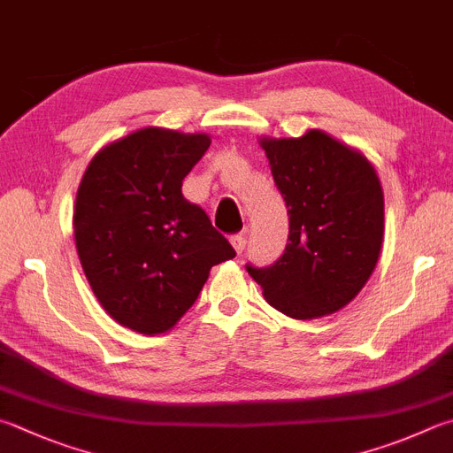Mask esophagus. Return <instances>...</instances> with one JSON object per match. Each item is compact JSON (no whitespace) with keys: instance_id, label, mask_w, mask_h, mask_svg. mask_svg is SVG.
Wrapping results in <instances>:
<instances>
[{"instance_id":"1","label":"esophagus","mask_w":453,"mask_h":453,"mask_svg":"<svg viewBox=\"0 0 453 453\" xmlns=\"http://www.w3.org/2000/svg\"><path fill=\"white\" fill-rule=\"evenodd\" d=\"M230 244H233V249L236 250V254H242L244 246H246V238L242 234H233V236H230Z\"/></svg>"}]
</instances>
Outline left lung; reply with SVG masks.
<instances>
[{"instance_id":"left-lung-1","label":"left lung","mask_w":453,"mask_h":453,"mask_svg":"<svg viewBox=\"0 0 453 453\" xmlns=\"http://www.w3.org/2000/svg\"><path fill=\"white\" fill-rule=\"evenodd\" d=\"M289 215L284 254L266 268L246 264L266 302L288 318L313 319L345 307L377 266L385 197L363 153L310 130L262 138Z\"/></svg>"}]
</instances>
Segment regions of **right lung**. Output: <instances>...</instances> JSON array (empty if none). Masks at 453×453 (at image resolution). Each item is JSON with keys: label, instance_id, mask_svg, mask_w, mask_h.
I'll return each instance as SVG.
<instances>
[{"label": "right lung", "instance_id": "right-lung-1", "mask_svg": "<svg viewBox=\"0 0 453 453\" xmlns=\"http://www.w3.org/2000/svg\"><path fill=\"white\" fill-rule=\"evenodd\" d=\"M211 146L207 134L143 127L102 148L74 203L76 252L110 318L143 335L172 329L215 264L234 258L185 175Z\"/></svg>", "mask_w": 453, "mask_h": 453}]
</instances>
